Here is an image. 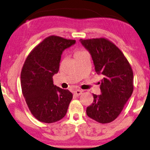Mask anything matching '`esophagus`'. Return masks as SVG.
Masks as SVG:
<instances>
[{"instance_id": "1", "label": "esophagus", "mask_w": 150, "mask_h": 150, "mask_svg": "<svg viewBox=\"0 0 150 150\" xmlns=\"http://www.w3.org/2000/svg\"><path fill=\"white\" fill-rule=\"evenodd\" d=\"M82 94V91L80 90H76L74 92V96H79Z\"/></svg>"}]
</instances>
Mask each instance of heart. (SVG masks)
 Segmentation results:
<instances>
[{"instance_id": "obj_1", "label": "heart", "mask_w": 150, "mask_h": 150, "mask_svg": "<svg viewBox=\"0 0 150 150\" xmlns=\"http://www.w3.org/2000/svg\"><path fill=\"white\" fill-rule=\"evenodd\" d=\"M85 52H86V51L83 50V49H77L74 52V56L75 57H76V56L82 54H84Z\"/></svg>"}]
</instances>
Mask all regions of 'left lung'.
Returning a JSON list of instances; mask_svg holds the SVG:
<instances>
[{
	"label": "left lung",
	"mask_w": 150,
	"mask_h": 150,
	"mask_svg": "<svg viewBox=\"0 0 150 150\" xmlns=\"http://www.w3.org/2000/svg\"><path fill=\"white\" fill-rule=\"evenodd\" d=\"M80 41L91 54L95 71L101 74L102 94H93L94 101L87 107L88 116L100 124H108L122 112L134 90V73L123 52L105 38Z\"/></svg>",
	"instance_id": "1"
}]
</instances>
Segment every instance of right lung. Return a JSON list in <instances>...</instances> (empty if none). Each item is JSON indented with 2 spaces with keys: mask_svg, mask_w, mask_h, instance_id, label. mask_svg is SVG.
I'll return each mask as SVG.
<instances>
[{
  "mask_svg": "<svg viewBox=\"0 0 150 150\" xmlns=\"http://www.w3.org/2000/svg\"><path fill=\"white\" fill-rule=\"evenodd\" d=\"M75 40L51 35L36 45L27 56L22 68V92L33 116L44 123H54L67 112L73 95L53 84L64 50Z\"/></svg>",
  "mask_w": 150,
  "mask_h": 150,
  "instance_id": "add662e5",
  "label": "right lung"
}]
</instances>
